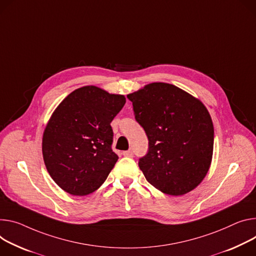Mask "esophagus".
<instances>
[{
    "label": "esophagus",
    "mask_w": 256,
    "mask_h": 256,
    "mask_svg": "<svg viewBox=\"0 0 256 256\" xmlns=\"http://www.w3.org/2000/svg\"><path fill=\"white\" fill-rule=\"evenodd\" d=\"M124 155L126 157H132L134 156V152L132 150H128V151H124Z\"/></svg>",
    "instance_id": "1"
}]
</instances>
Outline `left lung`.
I'll return each instance as SVG.
<instances>
[{"instance_id":"obj_1","label":"left lung","mask_w":256,"mask_h":256,"mask_svg":"<svg viewBox=\"0 0 256 256\" xmlns=\"http://www.w3.org/2000/svg\"><path fill=\"white\" fill-rule=\"evenodd\" d=\"M134 120L148 138L138 168L162 193L178 196L202 182L212 164L214 130L210 115L180 88L153 82L128 95Z\"/></svg>"}]
</instances>
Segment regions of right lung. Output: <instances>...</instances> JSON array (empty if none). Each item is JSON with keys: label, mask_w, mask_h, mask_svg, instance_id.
<instances>
[{"label": "right lung", "mask_w": 256, "mask_h": 256, "mask_svg": "<svg viewBox=\"0 0 256 256\" xmlns=\"http://www.w3.org/2000/svg\"><path fill=\"white\" fill-rule=\"evenodd\" d=\"M126 104L122 95L80 88L56 108L42 136V156L54 182L65 192L84 196L106 180L118 159L111 122Z\"/></svg>", "instance_id": "1"}]
</instances>
